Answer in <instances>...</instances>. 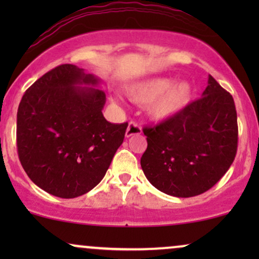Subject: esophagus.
Instances as JSON below:
<instances>
[{
  "label": "esophagus",
  "mask_w": 259,
  "mask_h": 259,
  "mask_svg": "<svg viewBox=\"0 0 259 259\" xmlns=\"http://www.w3.org/2000/svg\"><path fill=\"white\" fill-rule=\"evenodd\" d=\"M141 133H142L141 126H140L136 121H130L129 125L126 127L125 136L126 138H130V136H134V135H140Z\"/></svg>",
  "instance_id": "esophagus-1"
}]
</instances>
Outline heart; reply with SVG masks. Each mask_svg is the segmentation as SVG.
Returning <instances> with one entry per match:
<instances>
[{"instance_id":"b5f03b06","label":"heart","mask_w":259,"mask_h":259,"mask_svg":"<svg viewBox=\"0 0 259 259\" xmlns=\"http://www.w3.org/2000/svg\"><path fill=\"white\" fill-rule=\"evenodd\" d=\"M194 89L190 82H174L167 76H156L136 82L126 89V96L138 105H147L148 114L157 120L173 118L191 102Z\"/></svg>"}]
</instances>
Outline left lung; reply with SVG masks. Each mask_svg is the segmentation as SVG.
<instances>
[{
	"mask_svg": "<svg viewBox=\"0 0 259 259\" xmlns=\"http://www.w3.org/2000/svg\"><path fill=\"white\" fill-rule=\"evenodd\" d=\"M237 133L233 96L209 75L201 99L175 117L144 127L147 148L141 168L147 180L164 194L201 195L233 164Z\"/></svg>",
	"mask_w": 259,
	"mask_h": 259,
	"instance_id": "8db88e82",
	"label": "left lung"
}]
</instances>
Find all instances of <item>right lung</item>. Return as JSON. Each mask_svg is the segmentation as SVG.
Returning <instances> with one entry per match:
<instances>
[{"mask_svg": "<svg viewBox=\"0 0 259 259\" xmlns=\"http://www.w3.org/2000/svg\"><path fill=\"white\" fill-rule=\"evenodd\" d=\"M99 84L81 68L62 64L37 79L18 107L19 160L32 183L53 196L74 198L94 189L123 144L127 123L106 120Z\"/></svg>", "mask_w": 259, "mask_h": 259, "instance_id": "1", "label": "right lung"}]
</instances>
